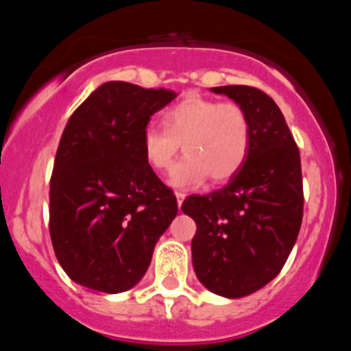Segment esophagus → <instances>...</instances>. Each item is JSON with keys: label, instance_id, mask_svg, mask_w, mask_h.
I'll return each instance as SVG.
<instances>
[{"label": "esophagus", "instance_id": "34e87169", "mask_svg": "<svg viewBox=\"0 0 351 351\" xmlns=\"http://www.w3.org/2000/svg\"><path fill=\"white\" fill-rule=\"evenodd\" d=\"M176 198H178V206H179V209H181L182 200H184V198H186V195L181 193V191H178V193H176Z\"/></svg>", "mask_w": 351, "mask_h": 351}]
</instances>
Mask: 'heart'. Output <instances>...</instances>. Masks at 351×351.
I'll use <instances>...</instances> for the list:
<instances>
[{"instance_id": "heart-1", "label": "heart", "mask_w": 351, "mask_h": 351, "mask_svg": "<svg viewBox=\"0 0 351 351\" xmlns=\"http://www.w3.org/2000/svg\"><path fill=\"white\" fill-rule=\"evenodd\" d=\"M163 130L149 126L142 135L147 165L169 172L182 145L186 156L172 172L178 188L225 182L241 170L250 153L251 123L243 105L190 93L161 114Z\"/></svg>"}]
</instances>
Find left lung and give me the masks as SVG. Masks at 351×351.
I'll list each match as a JSON object with an SVG mask.
<instances>
[{"mask_svg": "<svg viewBox=\"0 0 351 351\" xmlns=\"http://www.w3.org/2000/svg\"><path fill=\"white\" fill-rule=\"evenodd\" d=\"M213 93L243 105L251 144L230 182L209 195H190L182 213L197 223L191 241L198 281L213 293L239 299L280 274L302 223L300 154L271 96L251 86H219Z\"/></svg>", "mask_w": 351, "mask_h": 351, "instance_id": "obj_1", "label": "left lung"}]
</instances>
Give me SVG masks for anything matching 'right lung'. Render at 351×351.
I'll return each mask as SVG.
<instances>
[{
    "label": "right lung",
    "instance_id": "1",
    "mask_svg": "<svg viewBox=\"0 0 351 351\" xmlns=\"http://www.w3.org/2000/svg\"><path fill=\"white\" fill-rule=\"evenodd\" d=\"M176 96L112 80L64 126L51 176L49 232L63 271L89 290L135 287L178 214L176 195L142 151L151 116Z\"/></svg>",
    "mask_w": 351,
    "mask_h": 351
}]
</instances>
